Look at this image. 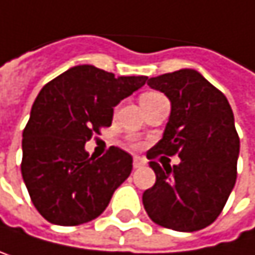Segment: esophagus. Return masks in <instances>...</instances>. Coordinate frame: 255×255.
Listing matches in <instances>:
<instances>
[{
  "label": "esophagus",
  "mask_w": 255,
  "mask_h": 255,
  "mask_svg": "<svg viewBox=\"0 0 255 255\" xmlns=\"http://www.w3.org/2000/svg\"><path fill=\"white\" fill-rule=\"evenodd\" d=\"M146 164V160L141 158V157H133V168L137 169V168H141V166Z\"/></svg>",
  "instance_id": "34e87169"
}]
</instances>
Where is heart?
<instances>
[{"label":"heart","mask_w":255,"mask_h":255,"mask_svg":"<svg viewBox=\"0 0 255 255\" xmlns=\"http://www.w3.org/2000/svg\"><path fill=\"white\" fill-rule=\"evenodd\" d=\"M150 95H157V94H144V95H143L141 98H144V97H150Z\"/></svg>","instance_id":"heart-1"}]
</instances>
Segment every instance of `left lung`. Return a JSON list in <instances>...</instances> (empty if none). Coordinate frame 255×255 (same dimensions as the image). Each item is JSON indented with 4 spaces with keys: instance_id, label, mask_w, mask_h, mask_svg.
Listing matches in <instances>:
<instances>
[{
    "instance_id": "left-lung-1",
    "label": "left lung",
    "mask_w": 255,
    "mask_h": 255,
    "mask_svg": "<svg viewBox=\"0 0 255 255\" xmlns=\"http://www.w3.org/2000/svg\"><path fill=\"white\" fill-rule=\"evenodd\" d=\"M171 101L163 138L147 150L175 155L180 163L149 161L155 185L143 192V206L154 223L194 233L216 220L236 185L240 140L226 97L200 72L180 69L147 80Z\"/></svg>"
}]
</instances>
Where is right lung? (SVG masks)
I'll list each match as a JSON object with an SVG mask.
<instances>
[{
    "label": "right lung",
    "mask_w": 255,
    "mask_h": 255,
    "mask_svg": "<svg viewBox=\"0 0 255 255\" xmlns=\"http://www.w3.org/2000/svg\"><path fill=\"white\" fill-rule=\"evenodd\" d=\"M147 77H115L91 64L74 66L39 91L22 132L21 174L32 203L60 226L97 219L129 177L132 157L111 146L101 158L84 144L112 125L114 108Z\"/></svg>",
    "instance_id": "add662e5"
}]
</instances>
